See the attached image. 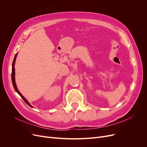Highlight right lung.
<instances>
[{"label":"right lung","instance_id":"right-lung-1","mask_svg":"<svg viewBox=\"0 0 147 147\" xmlns=\"http://www.w3.org/2000/svg\"><path fill=\"white\" fill-rule=\"evenodd\" d=\"M17 53H16V55H15V57H14V59H13V63H12V84H13V86L15 90V91H16L17 93L20 95V96L23 99V100L26 102V103L30 107H33L32 105H31L30 104V103L27 101V100L22 95V94L20 93V92L18 91V89H17V85H16V83H15V68H14V65H15V59H16V58H17Z\"/></svg>","mask_w":147,"mask_h":147}]
</instances>
